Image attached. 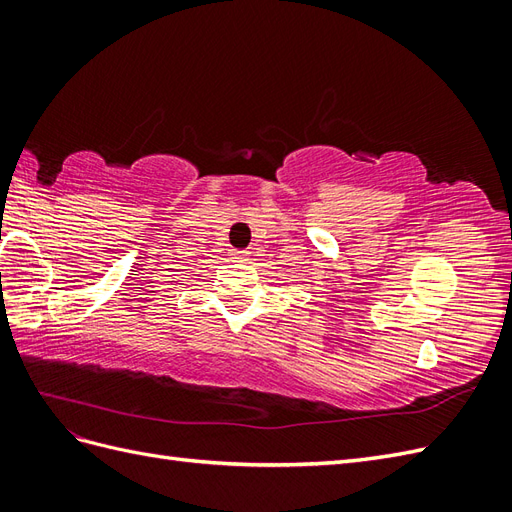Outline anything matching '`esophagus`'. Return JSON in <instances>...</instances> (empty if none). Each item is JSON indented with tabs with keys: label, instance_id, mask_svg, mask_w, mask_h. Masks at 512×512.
I'll return each mask as SVG.
<instances>
[{
	"label": "esophagus",
	"instance_id": "obj_1",
	"mask_svg": "<svg viewBox=\"0 0 512 512\" xmlns=\"http://www.w3.org/2000/svg\"><path fill=\"white\" fill-rule=\"evenodd\" d=\"M250 254H252V252H247V250H232V252H230L232 258H241V260H247V258H250Z\"/></svg>",
	"mask_w": 512,
	"mask_h": 512
}]
</instances>
